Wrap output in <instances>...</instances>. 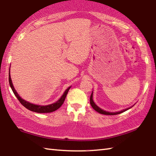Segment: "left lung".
I'll return each instance as SVG.
<instances>
[{"label":"left lung","mask_w":156,"mask_h":156,"mask_svg":"<svg viewBox=\"0 0 156 156\" xmlns=\"http://www.w3.org/2000/svg\"><path fill=\"white\" fill-rule=\"evenodd\" d=\"M90 105H91L93 108L94 109V110H95V111H97L98 112L100 113V114L106 115H118V114H120V113H122V112H125V111H126L127 110H128V109L130 108H128L125 109V110H121V111H120V112H109L105 111V110H101V109L100 108H99L97 105H96V104L94 103V101H93V92H92L91 95H90Z\"/></svg>","instance_id":"1"}]
</instances>
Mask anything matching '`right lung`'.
<instances>
[{
  "label": "right lung",
  "instance_id": "add662e5",
  "mask_svg": "<svg viewBox=\"0 0 156 156\" xmlns=\"http://www.w3.org/2000/svg\"><path fill=\"white\" fill-rule=\"evenodd\" d=\"M9 85L12 89L13 92L14 93V95H16V97L18 98V100H19L20 102L21 103L22 105H23L28 110H31L33 112H38V113H48V112H52L55 111L57 109H58L60 108L62 104H63L65 100H66V98L67 96V93H68L69 89L71 87H68L67 89L66 90V91L64 92L63 95L61 96V98L59 99V100L56 101V102L52 104H50V105H47V106H39V105H35V104H33L30 102H28V101H25L24 100L20 97V95L18 94V93L16 92V90L14 89V87L13 86L12 82H11V79L10 77V73L9 72Z\"/></svg>",
  "mask_w": 156,
  "mask_h": 156
}]
</instances>
